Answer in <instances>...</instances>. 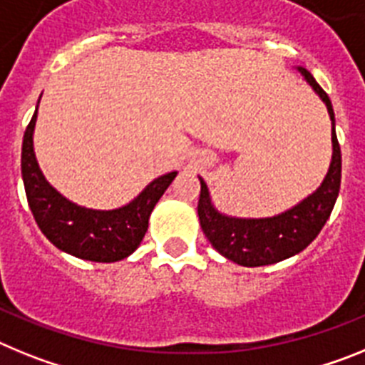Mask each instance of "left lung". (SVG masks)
<instances>
[{
    "label": "left lung",
    "mask_w": 365,
    "mask_h": 365,
    "mask_svg": "<svg viewBox=\"0 0 365 365\" xmlns=\"http://www.w3.org/2000/svg\"><path fill=\"white\" fill-rule=\"evenodd\" d=\"M299 73L307 80L314 93L327 106L329 117L333 122V160L329 166L324 182L312 195L303 199L291 210L265 219H240L219 214L210 201L206 182L201 180L197 214L201 228L212 247L221 256L243 267L272 265L287 259L307 248L316 235L320 234L329 219L340 192L341 153L334 133V111L327 93L316 82L307 69L299 67Z\"/></svg>",
    "instance_id": "left-lung-1"
}]
</instances>
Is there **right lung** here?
Returning <instances> with one entry per match:
<instances>
[{
	"label": "right lung",
	"instance_id": "1",
	"mask_svg": "<svg viewBox=\"0 0 365 365\" xmlns=\"http://www.w3.org/2000/svg\"><path fill=\"white\" fill-rule=\"evenodd\" d=\"M36 117L38 108L24 135L21 177L31 212L45 237L63 252L96 263H113L133 254L146 234L151 210L177 172L151 180L130 205L117 210H91L74 205L58 193L40 172L32 148Z\"/></svg>",
	"mask_w": 365,
	"mask_h": 365
}]
</instances>
